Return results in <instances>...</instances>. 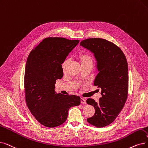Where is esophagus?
Returning a JSON list of instances; mask_svg holds the SVG:
<instances>
[{
	"instance_id": "1",
	"label": "esophagus",
	"mask_w": 148,
	"mask_h": 148,
	"mask_svg": "<svg viewBox=\"0 0 148 148\" xmlns=\"http://www.w3.org/2000/svg\"><path fill=\"white\" fill-rule=\"evenodd\" d=\"M80 102L81 103H83V104H86V99L85 98H81L80 99Z\"/></svg>"
}]
</instances>
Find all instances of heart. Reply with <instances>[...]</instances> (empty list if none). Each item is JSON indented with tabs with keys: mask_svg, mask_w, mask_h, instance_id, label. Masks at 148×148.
Returning <instances> with one entry per match:
<instances>
[{
	"mask_svg": "<svg viewBox=\"0 0 148 148\" xmlns=\"http://www.w3.org/2000/svg\"><path fill=\"white\" fill-rule=\"evenodd\" d=\"M77 59L79 60L81 66H85V65H93V63L94 60L92 57L88 54V53L83 52V51H82L79 54L77 55ZM68 63V60L65 59V60H63V62L61 64V68L63 71L64 72L65 71L67 65Z\"/></svg>",
	"mask_w": 148,
	"mask_h": 148,
	"instance_id": "b5f03b06",
	"label": "heart"
}]
</instances>
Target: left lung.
Masks as SVG:
<instances>
[{
  "label": "left lung",
  "instance_id": "1",
  "mask_svg": "<svg viewBox=\"0 0 148 148\" xmlns=\"http://www.w3.org/2000/svg\"><path fill=\"white\" fill-rule=\"evenodd\" d=\"M80 45L94 54L99 73L94 84L101 90V97L96 102L86 103L95 109L88 123L97 127H105L115 120L124 107L128 94V66L121 49L111 42L101 38H90Z\"/></svg>",
  "mask_w": 148,
  "mask_h": 148
}]
</instances>
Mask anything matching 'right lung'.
<instances>
[{"label": "right lung", "mask_w": 148, "mask_h": 148, "mask_svg": "<svg viewBox=\"0 0 148 148\" xmlns=\"http://www.w3.org/2000/svg\"><path fill=\"white\" fill-rule=\"evenodd\" d=\"M79 42L62 37L43 39L29 53L25 71V100L32 115L49 127L60 126L69 109L79 106L80 97L55 92L56 80L63 77L61 64Z\"/></svg>", "instance_id": "right-lung-1"}]
</instances>
